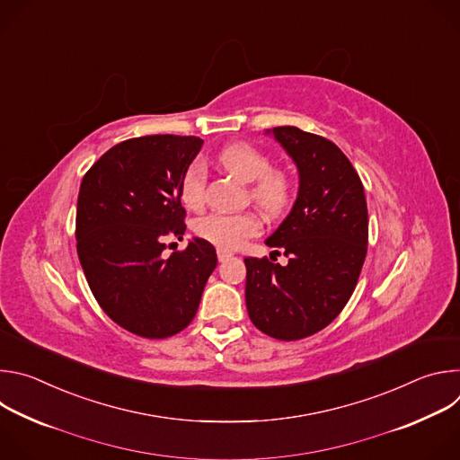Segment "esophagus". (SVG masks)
Segmentation results:
<instances>
[{
  "instance_id": "esophagus-1",
  "label": "esophagus",
  "mask_w": 460,
  "mask_h": 460,
  "mask_svg": "<svg viewBox=\"0 0 460 460\" xmlns=\"http://www.w3.org/2000/svg\"><path fill=\"white\" fill-rule=\"evenodd\" d=\"M217 254H218V260L220 261H224V260H227V258H231L233 256V252L231 251H227V249H217Z\"/></svg>"
}]
</instances>
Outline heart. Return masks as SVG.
<instances>
[{
    "label": "heart",
    "mask_w": 460,
    "mask_h": 460,
    "mask_svg": "<svg viewBox=\"0 0 460 460\" xmlns=\"http://www.w3.org/2000/svg\"><path fill=\"white\" fill-rule=\"evenodd\" d=\"M218 162L238 180L251 181L249 199L268 217H280L288 211L293 199L291 178L280 169H271V160L264 153L251 144L238 142L224 147ZM206 187L208 169L204 162H190L180 180L181 202L190 209L200 208L206 200ZM192 229L200 238L220 249H236L258 234L260 220L249 211L209 213L196 220Z\"/></svg>",
    "instance_id": "b5f03b06"
}]
</instances>
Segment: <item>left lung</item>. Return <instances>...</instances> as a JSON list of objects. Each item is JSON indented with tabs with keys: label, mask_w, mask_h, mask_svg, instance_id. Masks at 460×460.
Masks as SVG:
<instances>
[{
	"label": "left lung",
	"mask_w": 460,
	"mask_h": 460,
	"mask_svg": "<svg viewBox=\"0 0 460 460\" xmlns=\"http://www.w3.org/2000/svg\"><path fill=\"white\" fill-rule=\"evenodd\" d=\"M300 174L289 217L266 240L288 266L245 256L251 322L277 341H300L330 325L351 298L367 252L364 185L348 156L298 127L273 128Z\"/></svg>",
	"instance_id": "obj_1"
}]
</instances>
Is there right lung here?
I'll return each mask as SVG.
<instances>
[{"instance_id": "right-lung-1", "label": "right lung", "mask_w": 460, "mask_h": 460, "mask_svg": "<svg viewBox=\"0 0 460 460\" xmlns=\"http://www.w3.org/2000/svg\"><path fill=\"white\" fill-rule=\"evenodd\" d=\"M202 144L176 135L125 140L80 185L76 249L89 288L111 320L144 339L185 330L217 268L204 238L164 256L165 240L185 233L180 180Z\"/></svg>"}]
</instances>
